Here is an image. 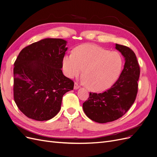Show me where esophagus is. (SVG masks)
Masks as SVG:
<instances>
[{"mask_svg":"<svg viewBox=\"0 0 157 157\" xmlns=\"http://www.w3.org/2000/svg\"><path fill=\"white\" fill-rule=\"evenodd\" d=\"M79 87H80V86H79L77 83H74V89L75 90H77V89H79Z\"/></svg>","mask_w":157,"mask_h":157,"instance_id":"34e87169","label":"esophagus"}]
</instances>
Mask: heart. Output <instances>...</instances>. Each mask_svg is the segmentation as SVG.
<instances>
[{
    "mask_svg": "<svg viewBox=\"0 0 157 157\" xmlns=\"http://www.w3.org/2000/svg\"><path fill=\"white\" fill-rule=\"evenodd\" d=\"M123 67V59L117 52H109L97 45L86 44L65 55L63 68L68 78L82 73L86 86L93 91H103L114 84Z\"/></svg>",
    "mask_w": 157,
    "mask_h": 157,
    "instance_id": "1",
    "label": "heart"
}]
</instances>
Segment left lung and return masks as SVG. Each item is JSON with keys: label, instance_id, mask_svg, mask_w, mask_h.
Here are the masks:
<instances>
[{"label": "left lung", "instance_id": "1", "mask_svg": "<svg viewBox=\"0 0 157 157\" xmlns=\"http://www.w3.org/2000/svg\"><path fill=\"white\" fill-rule=\"evenodd\" d=\"M115 49L124 58V68L119 79L102 93H90L83 109L87 117L99 123H105L122 117L134 104L138 93L140 66L134 52L115 44Z\"/></svg>", "mask_w": 157, "mask_h": 157}]
</instances>
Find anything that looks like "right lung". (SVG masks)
Returning a JSON list of instances; mask_svg holds the SVG:
<instances>
[{"label": "right lung", "mask_w": 157, "mask_h": 157, "mask_svg": "<svg viewBox=\"0 0 157 157\" xmlns=\"http://www.w3.org/2000/svg\"><path fill=\"white\" fill-rule=\"evenodd\" d=\"M60 38H44L23 49L14 63L13 97L27 117L43 121L60 109L63 95L74 83L63 75V60L68 48Z\"/></svg>", "instance_id": "right-lung-1"}]
</instances>
